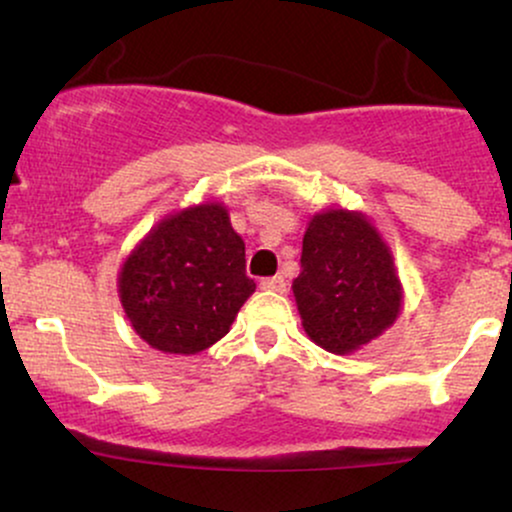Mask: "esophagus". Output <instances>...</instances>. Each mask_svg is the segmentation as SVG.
<instances>
[{"label":"esophagus","instance_id":"1","mask_svg":"<svg viewBox=\"0 0 512 512\" xmlns=\"http://www.w3.org/2000/svg\"><path fill=\"white\" fill-rule=\"evenodd\" d=\"M260 286L264 291L284 293L286 291V279H284V276H269V279H262Z\"/></svg>","mask_w":512,"mask_h":512}]
</instances>
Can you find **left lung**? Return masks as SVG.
<instances>
[{
	"instance_id": "left-lung-1",
	"label": "left lung",
	"mask_w": 512,
	"mask_h": 512,
	"mask_svg": "<svg viewBox=\"0 0 512 512\" xmlns=\"http://www.w3.org/2000/svg\"><path fill=\"white\" fill-rule=\"evenodd\" d=\"M291 289L305 334L342 356L390 330L404 303L395 257L373 221L334 207L308 221Z\"/></svg>"
}]
</instances>
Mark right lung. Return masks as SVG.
<instances>
[{
  "label": "right lung",
  "mask_w": 512,
  "mask_h": 512,
  "mask_svg": "<svg viewBox=\"0 0 512 512\" xmlns=\"http://www.w3.org/2000/svg\"><path fill=\"white\" fill-rule=\"evenodd\" d=\"M117 293L132 330L163 354L192 356L226 337L255 293L228 209L204 202L163 216L122 262Z\"/></svg>",
  "instance_id": "1"
}]
</instances>
